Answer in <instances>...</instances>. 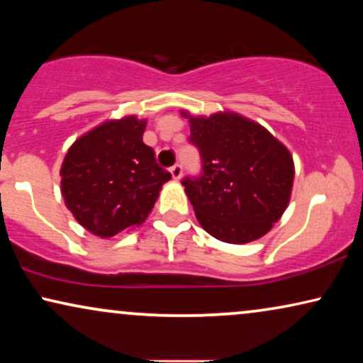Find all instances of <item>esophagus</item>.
Returning <instances> with one entry per match:
<instances>
[{
    "label": "esophagus",
    "mask_w": 363,
    "mask_h": 363,
    "mask_svg": "<svg viewBox=\"0 0 363 363\" xmlns=\"http://www.w3.org/2000/svg\"><path fill=\"white\" fill-rule=\"evenodd\" d=\"M170 173H172V177H173V180H180L182 178V175H183V168H182V165H173L172 168H170Z\"/></svg>",
    "instance_id": "34e87169"
}]
</instances>
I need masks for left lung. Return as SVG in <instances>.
I'll list each match as a JSON object with an SVG mask.
<instances>
[{
	"label": "left lung",
	"mask_w": 363,
	"mask_h": 363,
	"mask_svg": "<svg viewBox=\"0 0 363 363\" xmlns=\"http://www.w3.org/2000/svg\"><path fill=\"white\" fill-rule=\"evenodd\" d=\"M190 142L200 148L203 175L185 178L196 220L230 245L259 240L281 220L291 200L294 160L269 130L236 112L210 117L182 111Z\"/></svg>",
	"instance_id": "8db88e82"
}]
</instances>
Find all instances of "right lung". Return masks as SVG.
Segmentation results:
<instances>
[{
    "label": "right lung",
    "instance_id": "right-lung-1",
    "mask_svg": "<svg viewBox=\"0 0 363 363\" xmlns=\"http://www.w3.org/2000/svg\"><path fill=\"white\" fill-rule=\"evenodd\" d=\"M147 121L127 116L102 122L69 147L61 193L77 223L99 238L138 226L172 175L142 140Z\"/></svg>",
    "mask_w": 363,
    "mask_h": 363
}]
</instances>
